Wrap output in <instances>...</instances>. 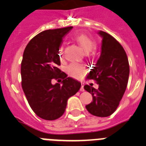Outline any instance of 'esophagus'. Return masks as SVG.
Masks as SVG:
<instances>
[{
  "instance_id": "34e87169",
  "label": "esophagus",
  "mask_w": 146,
  "mask_h": 146,
  "mask_svg": "<svg viewBox=\"0 0 146 146\" xmlns=\"http://www.w3.org/2000/svg\"><path fill=\"white\" fill-rule=\"evenodd\" d=\"M80 90H81V92L84 91V84H83V83H81V89H80Z\"/></svg>"
}]
</instances>
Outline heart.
<instances>
[{"instance_id": "heart-1", "label": "heart", "mask_w": 146, "mask_h": 146, "mask_svg": "<svg viewBox=\"0 0 146 146\" xmlns=\"http://www.w3.org/2000/svg\"><path fill=\"white\" fill-rule=\"evenodd\" d=\"M73 39L78 43V45L86 53L90 52L95 46V41L94 40V39L89 37V35H86V34H78L76 36H74ZM59 54H60V57H62V55L63 54V48H60ZM67 71L71 77L77 78V79H80L84 76L86 69L84 65H81V64L72 63L68 65V68H67Z\"/></svg>"}]
</instances>
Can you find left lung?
Here are the masks:
<instances>
[{
    "mask_svg": "<svg viewBox=\"0 0 146 146\" xmlns=\"http://www.w3.org/2000/svg\"><path fill=\"white\" fill-rule=\"evenodd\" d=\"M102 37L100 57L87 79L96 81L98 89L85 85L84 89L92 95V102L86 108L92 115L107 117L116 110L125 92L129 75L128 58L124 48L110 34L100 31Z\"/></svg>",
    "mask_w": 146,
    "mask_h": 146,
    "instance_id": "1",
    "label": "left lung"
}]
</instances>
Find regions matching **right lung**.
Returning <instances> with one entry per match:
<instances>
[{
    "label": "right lung",
    "mask_w": 146,
    "mask_h": 146,
    "mask_svg": "<svg viewBox=\"0 0 146 146\" xmlns=\"http://www.w3.org/2000/svg\"><path fill=\"white\" fill-rule=\"evenodd\" d=\"M73 27L47 30L33 38L26 46L21 63L22 86L29 105L38 116L55 120L63 115L68 98L78 92L79 81L67 77L57 68L62 39ZM61 78L60 85H52Z\"/></svg>",
    "instance_id": "obj_1"
}]
</instances>
